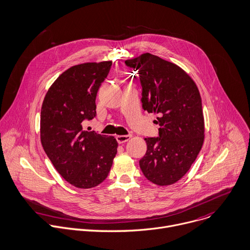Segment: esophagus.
<instances>
[{
  "label": "esophagus",
  "instance_id": "esophagus-1",
  "mask_svg": "<svg viewBox=\"0 0 250 250\" xmlns=\"http://www.w3.org/2000/svg\"><path fill=\"white\" fill-rule=\"evenodd\" d=\"M131 137H132L131 135H119V136H116V140L119 144H123L128 142L131 139Z\"/></svg>",
  "mask_w": 250,
  "mask_h": 250
}]
</instances>
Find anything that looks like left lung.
Returning a JSON list of instances; mask_svg holds the SVG:
<instances>
[{
    "instance_id": "8db88e82",
    "label": "left lung",
    "mask_w": 250,
    "mask_h": 250,
    "mask_svg": "<svg viewBox=\"0 0 250 250\" xmlns=\"http://www.w3.org/2000/svg\"><path fill=\"white\" fill-rule=\"evenodd\" d=\"M138 71L144 110L158 114L160 137L145 138L146 153L140 167L147 180L171 185L195 162L205 138L204 115L199 89L179 66L151 53L128 59Z\"/></svg>"
}]
</instances>
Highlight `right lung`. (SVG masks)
Masks as SVG:
<instances>
[{
    "instance_id": "right-lung-1",
    "label": "right lung",
    "mask_w": 250,
    "mask_h": 250,
    "mask_svg": "<svg viewBox=\"0 0 250 250\" xmlns=\"http://www.w3.org/2000/svg\"><path fill=\"white\" fill-rule=\"evenodd\" d=\"M111 65V61H103L69 68L49 87L42 104V146L60 175L78 188L101 184L117 153L113 136L83 129L84 120L96 116V93Z\"/></svg>"
}]
</instances>
